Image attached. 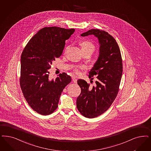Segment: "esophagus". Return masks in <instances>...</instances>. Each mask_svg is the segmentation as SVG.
Segmentation results:
<instances>
[{"label":"esophagus","mask_w":151,"mask_h":151,"mask_svg":"<svg viewBox=\"0 0 151 151\" xmlns=\"http://www.w3.org/2000/svg\"><path fill=\"white\" fill-rule=\"evenodd\" d=\"M72 79H73V82L74 83H77V78H76L75 76H73L72 77Z\"/></svg>","instance_id":"obj_1"}]
</instances>
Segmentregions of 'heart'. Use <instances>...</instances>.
<instances>
[{
    "mask_svg": "<svg viewBox=\"0 0 151 151\" xmlns=\"http://www.w3.org/2000/svg\"><path fill=\"white\" fill-rule=\"evenodd\" d=\"M81 47L82 51H89L91 52H94L95 50V46L94 44L91 42L88 41H85L82 42L81 43ZM68 47H66V50H65V52L68 51ZM85 69V66H78L76 67H75L74 68V72L76 73V74L80 73V70H83Z\"/></svg>",
    "mask_w": 151,
    "mask_h": 151,
    "instance_id": "b5f03b06",
    "label": "heart"
}]
</instances>
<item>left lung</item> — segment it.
<instances>
[{
    "mask_svg": "<svg viewBox=\"0 0 151 151\" xmlns=\"http://www.w3.org/2000/svg\"><path fill=\"white\" fill-rule=\"evenodd\" d=\"M93 35L99 41V55L88 78L96 76L95 86L90 85L82 79L78 80L81 94L76 100L79 112L88 118L102 114L109 108L119 91L123 73V63L119 47L114 38L108 32L92 29L81 35Z\"/></svg>",
    "mask_w": 151,
    "mask_h": 151,
    "instance_id": "1",
    "label": "left lung"
}]
</instances>
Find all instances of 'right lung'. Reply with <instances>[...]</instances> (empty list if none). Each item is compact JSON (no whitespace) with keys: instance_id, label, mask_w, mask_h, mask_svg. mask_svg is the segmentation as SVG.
I'll list each match as a JSON object with an SVG mask.
<instances>
[{"instance_id":"obj_1","label":"right lung","mask_w":151,"mask_h":151,"mask_svg":"<svg viewBox=\"0 0 151 151\" xmlns=\"http://www.w3.org/2000/svg\"><path fill=\"white\" fill-rule=\"evenodd\" d=\"M75 29L57 27L41 29L28 42L21 58L20 85L28 104L37 113L51 114L58 107L63 90L71 81L66 73L49 78L53 61L60 57Z\"/></svg>"}]
</instances>
